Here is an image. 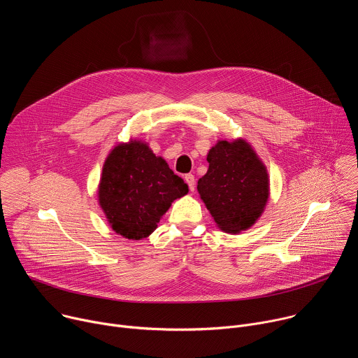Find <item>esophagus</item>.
I'll return each instance as SVG.
<instances>
[{
  "label": "esophagus",
  "instance_id": "1",
  "mask_svg": "<svg viewBox=\"0 0 358 358\" xmlns=\"http://www.w3.org/2000/svg\"><path fill=\"white\" fill-rule=\"evenodd\" d=\"M184 180H185V182L188 184L189 191L194 192V191H195V177H194L192 174H187V176L184 177Z\"/></svg>",
  "mask_w": 358,
  "mask_h": 358
}]
</instances>
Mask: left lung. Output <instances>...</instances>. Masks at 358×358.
<instances>
[{
    "instance_id": "8db88e82",
    "label": "left lung",
    "mask_w": 358,
    "mask_h": 358,
    "mask_svg": "<svg viewBox=\"0 0 358 358\" xmlns=\"http://www.w3.org/2000/svg\"><path fill=\"white\" fill-rule=\"evenodd\" d=\"M206 174L198 194L216 226L230 234L250 229L270 198V176L252 145L237 138L220 139L208 152Z\"/></svg>"
}]
</instances>
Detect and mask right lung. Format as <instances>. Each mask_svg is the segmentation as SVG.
Masks as SVG:
<instances>
[{
	"label": "right lung",
	"instance_id": "add662e5",
	"mask_svg": "<svg viewBox=\"0 0 358 358\" xmlns=\"http://www.w3.org/2000/svg\"><path fill=\"white\" fill-rule=\"evenodd\" d=\"M188 185L139 139L117 143L106 156L98 184V205L112 230L129 241L149 237Z\"/></svg>",
	"mask_w": 358,
	"mask_h": 358
}]
</instances>
